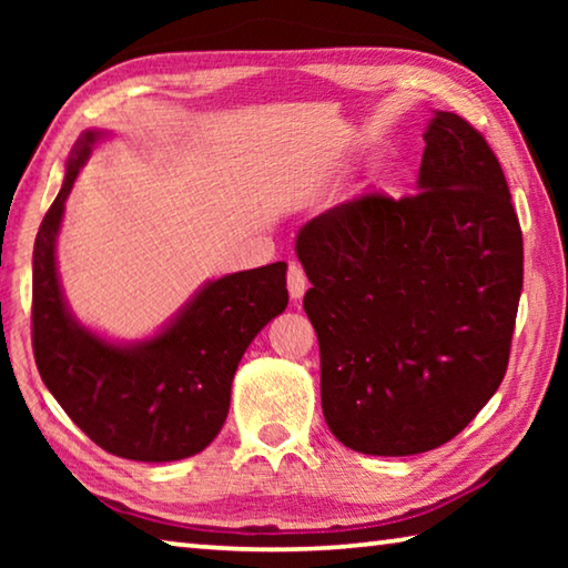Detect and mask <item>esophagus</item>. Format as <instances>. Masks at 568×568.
I'll list each match as a JSON object with an SVG mask.
<instances>
[{"label":"esophagus","instance_id":"esophagus-1","mask_svg":"<svg viewBox=\"0 0 568 568\" xmlns=\"http://www.w3.org/2000/svg\"><path fill=\"white\" fill-rule=\"evenodd\" d=\"M307 287V277H305V271L297 263H291L287 265V293H291L293 301H301L303 293Z\"/></svg>","mask_w":568,"mask_h":568}]
</instances>
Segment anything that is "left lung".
Wrapping results in <instances>:
<instances>
[{"instance_id": "obj_1", "label": "left lung", "mask_w": 568, "mask_h": 568, "mask_svg": "<svg viewBox=\"0 0 568 568\" xmlns=\"http://www.w3.org/2000/svg\"><path fill=\"white\" fill-rule=\"evenodd\" d=\"M418 192H363L297 233L321 345V403L358 454L413 456L458 436L501 386L524 237L484 134L436 112Z\"/></svg>"}]
</instances>
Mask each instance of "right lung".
Listing matches in <instances>:
<instances>
[{
    "label": "right lung",
    "instance_id": "add662e5",
    "mask_svg": "<svg viewBox=\"0 0 568 568\" xmlns=\"http://www.w3.org/2000/svg\"><path fill=\"white\" fill-rule=\"evenodd\" d=\"M77 140L60 195L40 225L32 255V348L57 403L112 456L162 464L210 446L230 408V386L247 345L287 305L285 263L207 283L155 338L114 345L77 323L60 291L54 243L64 200L92 145Z\"/></svg>",
    "mask_w": 568,
    "mask_h": 568
}]
</instances>
